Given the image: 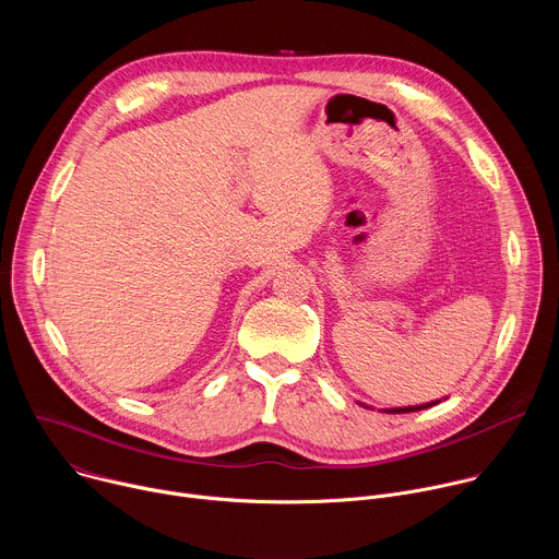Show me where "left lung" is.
I'll return each instance as SVG.
<instances>
[{"instance_id":"1","label":"left lung","mask_w":559,"mask_h":559,"mask_svg":"<svg viewBox=\"0 0 559 559\" xmlns=\"http://www.w3.org/2000/svg\"><path fill=\"white\" fill-rule=\"evenodd\" d=\"M431 405H438V403H431ZM431 405H423V407H405V409H391V414H409V412H420V409H427Z\"/></svg>"}]
</instances>
